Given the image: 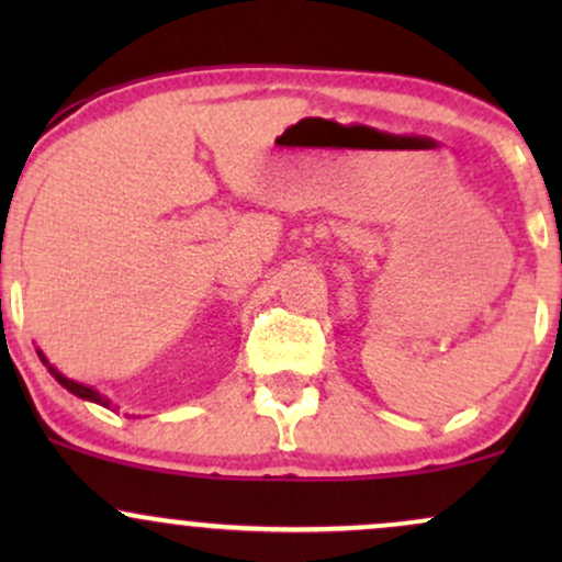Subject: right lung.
I'll return each mask as SVG.
<instances>
[{
    "instance_id": "right-lung-1",
    "label": "right lung",
    "mask_w": 562,
    "mask_h": 562,
    "mask_svg": "<svg viewBox=\"0 0 562 562\" xmlns=\"http://www.w3.org/2000/svg\"><path fill=\"white\" fill-rule=\"evenodd\" d=\"M36 353H38V359H42V364L44 367H47V370H49V375H53L55 380H57V383H60L63 385V389H68L70 393H74V396H79V398H83V402H94V404H100V406H105V409H111V398H108V396H102V393L100 391H97V389H92V385H83V383H76V380H70V378H66V375H63V372L60 370H57V367H53V364H49V359L47 357H44V353L42 351H38V348H36Z\"/></svg>"
}]
</instances>
